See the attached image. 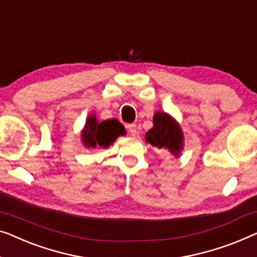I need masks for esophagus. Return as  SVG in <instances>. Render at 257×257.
Masks as SVG:
<instances>
[{
  "label": "esophagus",
  "mask_w": 257,
  "mask_h": 257,
  "mask_svg": "<svg viewBox=\"0 0 257 257\" xmlns=\"http://www.w3.org/2000/svg\"><path fill=\"white\" fill-rule=\"evenodd\" d=\"M127 130H128V132H130V135L131 136H137L138 135V131H137V125H135V124H130V125H127Z\"/></svg>",
  "instance_id": "34e87169"
}]
</instances>
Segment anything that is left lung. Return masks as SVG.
Here are the masks:
<instances>
[{"instance_id": "left-lung-1", "label": "left lung", "mask_w": 257, "mask_h": 257, "mask_svg": "<svg viewBox=\"0 0 257 257\" xmlns=\"http://www.w3.org/2000/svg\"><path fill=\"white\" fill-rule=\"evenodd\" d=\"M146 143L159 150H167L178 158L184 147V136L180 124L167 112L156 111L153 116V127L146 132Z\"/></svg>"}]
</instances>
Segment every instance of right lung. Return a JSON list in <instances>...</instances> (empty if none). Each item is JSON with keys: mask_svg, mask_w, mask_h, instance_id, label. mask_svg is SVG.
Segmentation results:
<instances>
[{"mask_svg": "<svg viewBox=\"0 0 257 257\" xmlns=\"http://www.w3.org/2000/svg\"><path fill=\"white\" fill-rule=\"evenodd\" d=\"M125 128L117 119L99 122L95 113H90L81 132L82 144L87 148H107L119 136H125Z\"/></svg>", "mask_w": 257, "mask_h": 257, "instance_id": "right-lung-1", "label": "right lung"}]
</instances>
